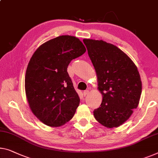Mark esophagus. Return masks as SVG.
Returning <instances> with one entry per match:
<instances>
[{
	"label": "esophagus",
	"instance_id": "esophagus-1",
	"mask_svg": "<svg viewBox=\"0 0 158 158\" xmlns=\"http://www.w3.org/2000/svg\"><path fill=\"white\" fill-rule=\"evenodd\" d=\"M89 90H85L83 92V95L84 96H86V95H88L89 94Z\"/></svg>",
	"mask_w": 158,
	"mask_h": 158
}]
</instances>
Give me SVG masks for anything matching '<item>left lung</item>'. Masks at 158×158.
<instances>
[{"instance_id": "obj_1", "label": "left lung", "mask_w": 158, "mask_h": 158, "mask_svg": "<svg viewBox=\"0 0 158 158\" xmlns=\"http://www.w3.org/2000/svg\"><path fill=\"white\" fill-rule=\"evenodd\" d=\"M83 41L103 96L102 104L94 110V118L107 128L118 127L130 118L139 103L142 82L138 68L114 44L90 39Z\"/></svg>"}]
</instances>
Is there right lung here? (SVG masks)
I'll return each instance as SVG.
<instances>
[{
    "mask_svg": "<svg viewBox=\"0 0 158 158\" xmlns=\"http://www.w3.org/2000/svg\"><path fill=\"white\" fill-rule=\"evenodd\" d=\"M86 52L76 37L62 35L44 42L28 63L25 93L30 109L47 126L58 127L74 116L80 99L67 67Z\"/></svg>",
    "mask_w": 158,
    "mask_h": 158,
    "instance_id": "1",
    "label": "right lung"
}]
</instances>
